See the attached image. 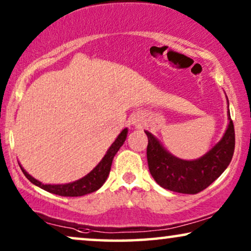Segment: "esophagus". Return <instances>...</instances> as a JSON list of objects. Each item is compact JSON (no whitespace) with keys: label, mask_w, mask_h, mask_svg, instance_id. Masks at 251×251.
Here are the masks:
<instances>
[{"label":"esophagus","mask_w":251,"mask_h":251,"mask_svg":"<svg viewBox=\"0 0 251 251\" xmlns=\"http://www.w3.org/2000/svg\"><path fill=\"white\" fill-rule=\"evenodd\" d=\"M135 123H136V122H135Z\"/></svg>","instance_id":"1"}]
</instances>
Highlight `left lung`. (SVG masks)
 <instances>
[{"label":"left lung","mask_w":251,"mask_h":251,"mask_svg":"<svg viewBox=\"0 0 251 251\" xmlns=\"http://www.w3.org/2000/svg\"><path fill=\"white\" fill-rule=\"evenodd\" d=\"M229 112V109H228ZM229 116L228 128L214 149L200 159L180 160L168 153L152 133L145 131L150 173L161 187L184 194H197L217 179L231 162L235 147L234 125Z\"/></svg>","instance_id":"8db88e82"}]
</instances>
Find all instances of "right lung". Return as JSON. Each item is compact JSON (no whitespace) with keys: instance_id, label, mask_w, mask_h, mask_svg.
I'll use <instances>...</instances> for the list:
<instances>
[{"instance_id":"1","label":"right lung","mask_w":251,"mask_h":251,"mask_svg":"<svg viewBox=\"0 0 251 251\" xmlns=\"http://www.w3.org/2000/svg\"><path fill=\"white\" fill-rule=\"evenodd\" d=\"M126 133H128V129L122 130V132L118 136V138L115 139V142L112 144V146L109 147L107 153L105 154V156L102 157V160L97 164V167L95 168L91 173H89L87 176L81 178L76 181L70 184H64V185H44L41 181L36 180L35 178H33L30 175L26 173L25 170L22 168V171L25 175L27 179L30 183H33L36 186H39L43 190H46L50 193L61 195V197H82L88 193H92V192L97 191L98 188L101 187V185L105 183V180L107 179V176L111 171V166L113 157L115 156V154L118 153L120 147L123 145L125 140L126 138Z\"/></svg>"}]
</instances>
